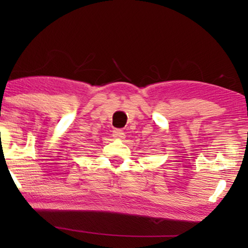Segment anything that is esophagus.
I'll use <instances>...</instances> for the list:
<instances>
[{
    "label": "esophagus",
    "mask_w": 248,
    "mask_h": 248,
    "mask_svg": "<svg viewBox=\"0 0 248 248\" xmlns=\"http://www.w3.org/2000/svg\"><path fill=\"white\" fill-rule=\"evenodd\" d=\"M113 137L116 139H123L124 138V132L121 128H115L113 131Z\"/></svg>",
    "instance_id": "34e87169"
}]
</instances>
